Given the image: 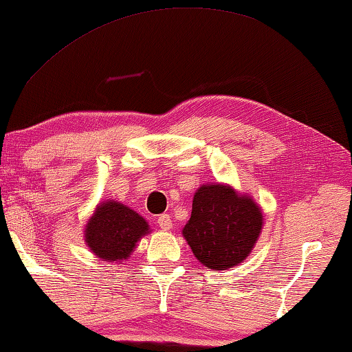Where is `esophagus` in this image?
<instances>
[{
	"label": "esophagus",
	"mask_w": 352,
	"mask_h": 352,
	"mask_svg": "<svg viewBox=\"0 0 352 352\" xmlns=\"http://www.w3.org/2000/svg\"><path fill=\"white\" fill-rule=\"evenodd\" d=\"M157 223H159L162 231H168V230H171V226H173V220H171L168 214H162V215H159Z\"/></svg>",
	"instance_id": "1"
}]
</instances>
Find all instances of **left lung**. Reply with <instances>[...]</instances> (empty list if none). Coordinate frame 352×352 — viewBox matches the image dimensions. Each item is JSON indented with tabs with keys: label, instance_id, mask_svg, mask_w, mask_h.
I'll return each mask as SVG.
<instances>
[{
	"label": "left lung",
	"instance_id": "1",
	"mask_svg": "<svg viewBox=\"0 0 352 352\" xmlns=\"http://www.w3.org/2000/svg\"><path fill=\"white\" fill-rule=\"evenodd\" d=\"M261 228V208L248 195L223 184H208L193 195L192 215L182 236L199 263L225 270L250 255Z\"/></svg>",
	"mask_w": 352,
	"mask_h": 352
}]
</instances>
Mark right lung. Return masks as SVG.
<instances>
[{"instance_id":"1","label":"right lung","mask_w":352,"mask_h":352,"mask_svg":"<svg viewBox=\"0 0 352 352\" xmlns=\"http://www.w3.org/2000/svg\"><path fill=\"white\" fill-rule=\"evenodd\" d=\"M149 232L142 215L118 201H104L97 206L85 228V242L97 258L121 263L131 256L137 242Z\"/></svg>"}]
</instances>
